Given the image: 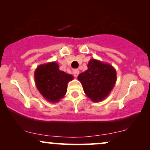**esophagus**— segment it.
I'll return each mask as SVG.
<instances>
[{
    "instance_id": "obj_1",
    "label": "esophagus",
    "mask_w": 150,
    "mask_h": 150,
    "mask_svg": "<svg viewBox=\"0 0 150 150\" xmlns=\"http://www.w3.org/2000/svg\"><path fill=\"white\" fill-rule=\"evenodd\" d=\"M73 73L74 76H75V77H77V75H79V70H77V69H75V70H73Z\"/></svg>"
}]
</instances>
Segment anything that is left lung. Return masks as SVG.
Listing matches in <instances>:
<instances>
[{
  "label": "left lung",
  "instance_id": "8db88e82",
  "mask_svg": "<svg viewBox=\"0 0 150 150\" xmlns=\"http://www.w3.org/2000/svg\"><path fill=\"white\" fill-rule=\"evenodd\" d=\"M87 70L81 73L77 79L82 84L84 92L93 102H99L108 97L116 82L115 68L109 63L91 59Z\"/></svg>",
  "mask_w": 150,
  "mask_h": 150
}]
</instances>
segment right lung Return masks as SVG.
Masks as SVG:
<instances>
[{
	"label": "right lung",
	"mask_w": 150,
	"mask_h": 150,
	"mask_svg": "<svg viewBox=\"0 0 150 150\" xmlns=\"http://www.w3.org/2000/svg\"><path fill=\"white\" fill-rule=\"evenodd\" d=\"M74 79L59 70L56 61L39 65L34 72L37 88L43 97L51 103H58L67 92L68 83Z\"/></svg>",
	"instance_id": "add662e5"
}]
</instances>
